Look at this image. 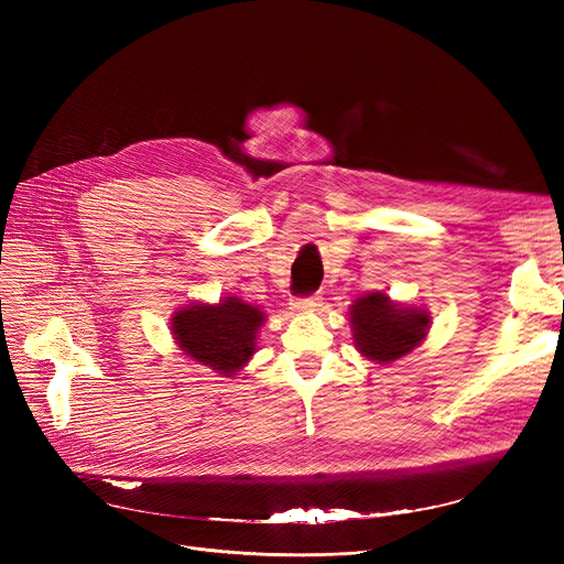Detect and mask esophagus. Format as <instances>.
<instances>
[{
    "label": "esophagus",
    "instance_id": "1",
    "mask_svg": "<svg viewBox=\"0 0 564 564\" xmlns=\"http://www.w3.org/2000/svg\"><path fill=\"white\" fill-rule=\"evenodd\" d=\"M322 305V296L319 294H311V296H299L292 301V308L296 313H313Z\"/></svg>",
    "mask_w": 564,
    "mask_h": 564
}]
</instances>
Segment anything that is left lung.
<instances>
[{"label": "left lung", "mask_w": 564, "mask_h": 564, "mask_svg": "<svg viewBox=\"0 0 564 564\" xmlns=\"http://www.w3.org/2000/svg\"><path fill=\"white\" fill-rule=\"evenodd\" d=\"M350 322L355 346L369 360L392 362L414 350L429 329V315L398 308L386 294H367L352 303Z\"/></svg>", "instance_id": "obj_1"}]
</instances>
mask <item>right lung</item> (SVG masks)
Returning <instances> with one entry per match:
<instances>
[{"label":"right lung","mask_w":564,"mask_h":564,"mask_svg":"<svg viewBox=\"0 0 564 564\" xmlns=\"http://www.w3.org/2000/svg\"><path fill=\"white\" fill-rule=\"evenodd\" d=\"M263 313L240 299H226L218 305H191L176 313L172 329L178 346L193 360L232 377L256 350V332Z\"/></svg>","instance_id":"add662e5"}]
</instances>
